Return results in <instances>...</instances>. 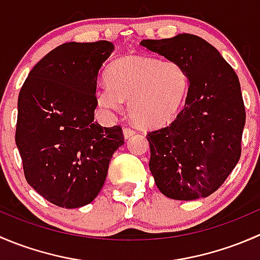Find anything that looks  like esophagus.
<instances>
[{
  "mask_svg": "<svg viewBox=\"0 0 260 260\" xmlns=\"http://www.w3.org/2000/svg\"><path fill=\"white\" fill-rule=\"evenodd\" d=\"M123 135H124V138L127 140V138L132 137L133 135H136V131L132 129V128H129V127H125L124 129H123Z\"/></svg>",
  "mask_w": 260,
  "mask_h": 260,
  "instance_id": "esophagus-1",
  "label": "esophagus"
}]
</instances>
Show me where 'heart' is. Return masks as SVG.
<instances>
[{
    "instance_id": "obj_1",
    "label": "heart",
    "mask_w": 260,
    "mask_h": 260,
    "mask_svg": "<svg viewBox=\"0 0 260 260\" xmlns=\"http://www.w3.org/2000/svg\"><path fill=\"white\" fill-rule=\"evenodd\" d=\"M108 88L96 91L99 107L119 112L128 102L136 124L156 128L176 117L188 90V75L174 60L152 56H124L112 62L106 72Z\"/></svg>"
}]
</instances>
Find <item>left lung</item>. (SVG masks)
Masks as SVG:
<instances>
[{"instance_id":"obj_1","label":"left lung","mask_w":260,"mask_h":260,"mask_svg":"<svg viewBox=\"0 0 260 260\" xmlns=\"http://www.w3.org/2000/svg\"><path fill=\"white\" fill-rule=\"evenodd\" d=\"M141 45L179 62L190 80L176 119L146 136L149 171L167 198H208L232 174L242 153L245 108L238 75L214 46L196 35L142 40Z\"/></svg>"}]
</instances>
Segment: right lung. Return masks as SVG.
Masks as SVG:
<instances>
[{
	"mask_svg": "<svg viewBox=\"0 0 260 260\" xmlns=\"http://www.w3.org/2000/svg\"><path fill=\"white\" fill-rule=\"evenodd\" d=\"M113 50L104 40L62 44L32 68L18 94L15 140L26 181L60 208L90 204L124 143L119 125L94 120L99 70Z\"/></svg>",
	"mask_w": 260,
	"mask_h": 260,
	"instance_id": "obj_1",
	"label": "right lung"
}]
</instances>
